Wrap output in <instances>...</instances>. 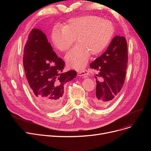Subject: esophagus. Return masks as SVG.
<instances>
[{"instance_id":"34e87169","label":"esophagus","mask_w":151,"mask_h":151,"mask_svg":"<svg viewBox=\"0 0 151 151\" xmlns=\"http://www.w3.org/2000/svg\"><path fill=\"white\" fill-rule=\"evenodd\" d=\"M89 75V71L88 70H84L83 71H80L78 73V75L80 76H87Z\"/></svg>"}]
</instances>
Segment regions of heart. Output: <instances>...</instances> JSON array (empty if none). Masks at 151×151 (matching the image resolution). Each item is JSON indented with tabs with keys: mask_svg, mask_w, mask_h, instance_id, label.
Listing matches in <instances>:
<instances>
[{
	"mask_svg": "<svg viewBox=\"0 0 151 151\" xmlns=\"http://www.w3.org/2000/svg\"><path fill=\"white\" fill-rule=\"evenodd\" d=\"M114 32L110 21L95 15H84L70 19L65 26H55L51 40L59 51L65 52L76 38L78 43L67 54L65 59L69 66L81 69L88 63L90 54L96 55L106 48Z\"/></svg>",
	"mask_w": 151,
	"mask_h": 151,
	"instance_id": "b5f03b06",
	"label": "heart"
}]
</instances>
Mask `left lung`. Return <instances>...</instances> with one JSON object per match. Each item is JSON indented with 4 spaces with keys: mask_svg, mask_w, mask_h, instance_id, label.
I'll use <instances>...</instances> for the list:
<instances>
[{
    "mask_svg": "<svg viewBox=\"0 0 151 151\" xmlns=\"http://www.w3.org/2000/svg\"><path fill=\"white\" fill-rule=\"evenodd\" d=\"M128 62L127 43L124 37L116 36L106 51L90 65L98 74L93 101L97 106L109 105L123 87Z\"/></svg>",
    "mask_w": 151,
    "mask_h": 151,
    "instance_id": "left-lung-1",
    "label": "left lung"
}]
</instances>
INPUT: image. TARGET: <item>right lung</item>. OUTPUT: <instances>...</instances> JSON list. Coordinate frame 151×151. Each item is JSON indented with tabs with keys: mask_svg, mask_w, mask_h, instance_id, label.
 I'll use <instances>...</instances> for the list:
<instances>
[{
	"mask_svg": "<svg viewBox=\"0 0 151 151\" xmlns=\"http://www.w3.org/2000/svg\"><path fill=\"white\" fill-rule=\"evenodd\" d=\"M23 66L32 94L38 104L49 112L61 107L63 86L77 75L75 70L63 73L65 62L59 58L38 29H32L25 45Z\"/></svg>",
	"mask_w": 151,
	"mask_h": 151,
	"instance_id": "1",
	"label": "right lung"
}]
</instances>
